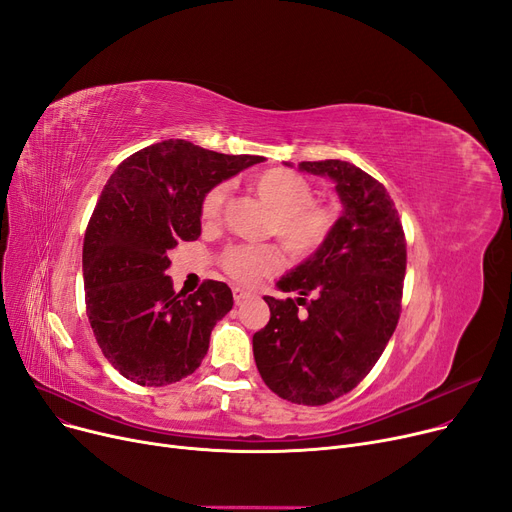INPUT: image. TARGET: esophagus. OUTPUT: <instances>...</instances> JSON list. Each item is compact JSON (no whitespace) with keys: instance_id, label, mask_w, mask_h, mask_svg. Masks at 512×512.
<instances>
[{"instance_id":"34e87169","label":"esophagus","mask_w":512,"mask_h":512,"mask_svg":"<svg viewBox=\"0 0 512 512\" xmlns=\"http://www.w3.org/2000/svg\"><path fill=\"white\" fill-rule=\"evenodd\" d=\"M232 294H234V301H236V305H240L242 301L249 299L253 292H251V290H245V288H240V286H234V288H232Z\"/></svg>"}]
</instances>
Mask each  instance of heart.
<instances>
[{
	"label": "heart",
	"instance_id": "obj_1",
	"mask_svg": "<svg viewBox=\"0 0 512 512\" xmlns=\"http://www.w3.org/2000/svg\"><path fill=\"white\" fill-rule=\"evenodd\" d=\"M257 195L276 213L270 222V234H276L294 255H311L330 238L336 213L330 207L313 203V186L290 170H267L253 182ZM230 184L211 186L201 199V218L207 224L222 220ZM282 251L274 245H242L230 249L222 263L224 270L238 282H255L276 272L282 265Z\"/></svg>",
	"mask_w": 512,
	"mask_h": 512
}]
</instances>
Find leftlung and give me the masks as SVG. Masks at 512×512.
<instances>
[{
  "label": "left lung",
  "instance_id": "obj_1",
  "mask_svg": "<svg viewBox=\"0 0 512 512\" xmlns=\"http://www.w3.org/2000/svg\"><path fill=\"white\" fill-rule=\"evenodd\" d=\"M299 170L334 180L342 213L324 245L278 280L299 297H263L272 315L253 334V355L267 388L317 407L351 392L382 357L400 317L407 242L394 201L367 172L340 159Z\"/></svg>",
  "mask_w": 512,
  "mask_h": 512
}]
</instances>
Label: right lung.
Here are the masks:
<instances>
[{"label": "right lung", "mask_w": 512, "mask_h": 512, "mask_svg": "<svg viewBox=\"0 0 512 512\" xmlns=\"http://www.w3.org/2000/svg\"><path fill=\"white\" fill-rule=\"evenodd\" d=\"M263 159L168 139L126 157L107 180L85 232V303L103 357L126 380L166 386L201 365L232 290L207 280L188 297L174 292L168 251L199 238L211 186Z\"/></svg>", "instance_id": "1"}]
</instances>
